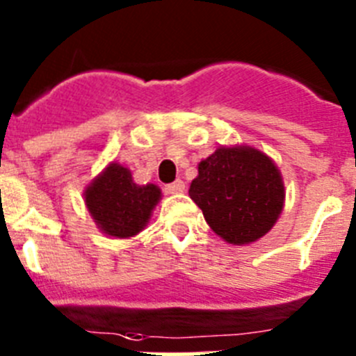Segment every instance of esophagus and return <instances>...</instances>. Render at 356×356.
Here are the masks:
<instances>
[{"instance_id":"34e87169","label":"esophagus","mask_w":356,"mask_h":356,"mask_svg":"<svg viewBox=\"0 0 356 356\" xmlns=\"http://www.w3.org/2000/svg\"><path fill=\"white\" fill-rule=\"evenodd\" d=\"M165 191L169 194H181L185 191V184L181 180H175L172 184L165 185Z\"/></svg>"}]
</instances>
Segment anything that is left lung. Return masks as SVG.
<instances>
[{"label":"left lung","instance_id":"left-lung-1","mask_svg":"<svg viewBox=\"0 0 356 356\" xmlns=\"http://www.w3.org/2000/svg\"><path fill=\"white\" fill-rule=\"evenodd\" d=\"M188 196L222 241L246 246L262 238L285 205L282 172L253 146H219L197 163Z\"/></svg>","mask_w":356,"mask_h":356}]
</instances>
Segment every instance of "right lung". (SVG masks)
<instances>
[{"label": "right lung", "mask_w": 356, "mask_h": 356, "mask_svg": "<svg viewBox=\"0 0 356 356\" xmlns=\"http://www.w3.org/2000/svg\"><path fill=\"white\" fill-rule=\"evenodd\" d=\"M160 197L159 185L135 184L130 169L118 162H110L83 193L85 207L97 229L114 238L140 234Z\"/></svg>", "instance_id": "obj_1"}]
</instances>
